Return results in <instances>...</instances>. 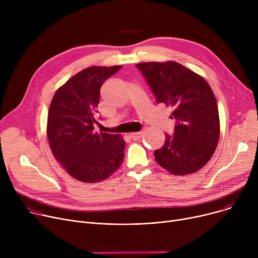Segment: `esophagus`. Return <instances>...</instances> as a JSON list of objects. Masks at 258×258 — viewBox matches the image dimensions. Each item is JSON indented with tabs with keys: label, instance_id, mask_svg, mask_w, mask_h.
<instances>
[{
	"label": "esophagus",
	"instance_id": "1",
	"mask_svg": "<svg viewBox=\"0 0 258 258\" xmlns=\"http://www.w3.org/2000/svg\"><path fill=\"white\" fill-rule=\"evenodd\" d=\"M130 137L133 139V140H138L142 137V133L141 132H136V133H132L130 134Z\"/></svg>",
	"mask_w": 258,
	"mask_h": 258
}]
</instances>
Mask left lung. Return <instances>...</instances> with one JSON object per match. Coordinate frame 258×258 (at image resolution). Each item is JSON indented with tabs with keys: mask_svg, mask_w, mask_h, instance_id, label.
<instances>
[{
	"mask_svg": "<svg viewBox=\"0 0 258 258\" xmlns=\"http://www.w3.org/2000/svg\"><path fill=\"white\" fill-rule=\"evenodd\" d=\"M141 71L158 103L169 106L173 135L155 151L158 164L175 175L194 173L211 159L220 138V117L207 81L175 61L141 62Z\"/></svg>",
	"mask_w": 258,
	"mask_h": 258,
	"instance_id": "left-lung-1",
	"label": "left lung"
}]
</instances>
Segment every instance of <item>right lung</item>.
I'll use <instances>...</instances> for the list:
<instances>
[{"label":"right lung","mask_w":258,"mask_h":258,"mask_svg":"<svg viewBox=\"0 0 258 258\" xmlns=\"http://www.w3.org/2000/svg\"><path fill=\"white\" fill-rule=\"evenodd\" d=\"M121 68H87L61 86L51 101L47 122L51 151L78 181H103L123 162L125 142L120 135L94 132L100 88Z\"/></svg>","instance_id":"right-lung-1"}]
</instances>
